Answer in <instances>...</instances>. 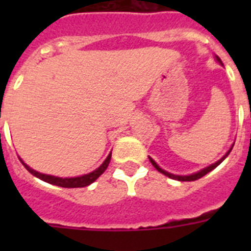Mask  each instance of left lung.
I'll return each instance as SVG.
<instances>
[{"mask_svg": "<svg viewBox=\"0 0 251 251\" xmlns=\"http://www.w3.org/2000/svg\"><path fill=\"white\" fill-rule=\"evenodd\" d=\"M216 60H218L219 62H220V64H222V60H220V58H219L218 56H216ZM232 149H233V146H232L229 151H228V152H226V155H224V156H223L222 159H220V160L216 161L215 164H212V165H210V167L204 168V169H202V171H199L198 173H194V175H190V176H176V175H172V173H168V172H165L164 169H161V168L159 167V165H157L156 163H155V161H153L152 159H151V157H149V159H150V161L152 163L153 167L156 168L157 171L160 172V173H163V175L167 176V177H169V178L177 179V181H195V179H198V178H201V177H203V176H206L207 173H208V172H211V171H212V169H215V168L218 167V165L220 164V163H222V161L224 160V159H226V156H228V155H229V152H230V151H232Z\"/></svg>", "mask_w": 251, "mask_h": 251, "instance_id": "1", "label": "left lung"}]
</instances>
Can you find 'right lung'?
Instances as JSON below:
<instances>
[{"label":"right lung","mask_w":251,"mask_h":251,"mask_svg":"<svg viewBox=\"0 0 251 251\" xmlns=\"http://www.w3.org/2000/svg\"><path fill=\"white\" fill-rule=\"evenodd\" d=\"M110 156H112V152L108 155V157L105 159V161L102 163L100 167L96 169V171L91 172L88 175H84V176H80V177H72V178H61V177H54V176H48V175H43V173H39V172L33 171L28 165H25L23 161V165L25 167V169L33 175L35 177L37 178L43 179L45 182L48 183H52V185H57V186H61V187H84V186H88L90 183H92L95 179H98L99 176H101L105 169L108 168L109 165V161H110Z\"/></svg>","instance_id":"right-lung-1"}]
</instances>
